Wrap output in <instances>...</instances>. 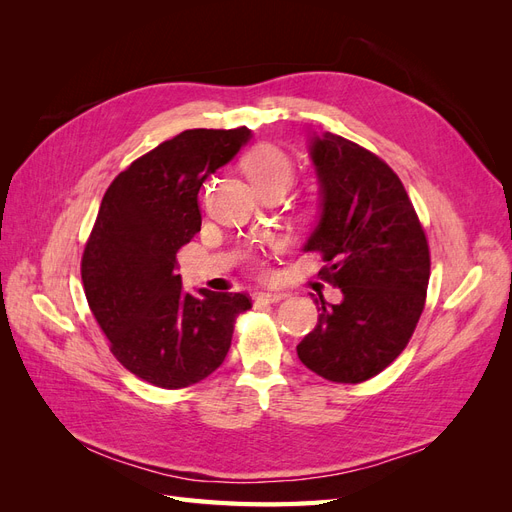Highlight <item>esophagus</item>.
<instances>
[{
  "instance_id": "esophagus-1",
  "label": "esophagus",
  "mask_w": 512,
  "mask_h": 512,
  "mask_svg": "<svg viewBox=\"0 0 512 512\" xmlns=\"http://www.w3.org/2000/svg\"><path fill=\"white\" fill-rule=\"evenodd\" d=\"M288 294L280 292V290H271V292H258L256 299L258 301H265V303H280L282 299H286Z\"/></svg>"
}]
</instances>
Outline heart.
<instances>
[{
	"label": "heart",
	"mask_w": 512,
	"mask_h": 512,
	"mask_svg": "<svg viewBox=\"0 0 512 512\" xmlns=\"http://www.w3.org/2000/svg\"><path fill=\"white\" fill-rule=\"evenodd\" d=\"M241 168L258 192L267 188L286 190L294 175V166L288 153L275 145H258L252 151H247Z\"/></svg>",
	"instance_id": "obj_1"
}]
</instances>
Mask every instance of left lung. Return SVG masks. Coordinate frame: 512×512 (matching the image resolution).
Returning a JSON list of instances; mask_svg holds the SVG:
<instances>
[{
	"instance_id": "obj_1",
	"label": "left lung",
	"mask_w": 512,
	"mask_h": 512,
	"mask_svg": "<svg viewBox=\"0 0 512 512\" xmlns=\"http://www.w3.org/2000/svg\"><path fill=\"white\" fill-rule=\"evenodd\" d=\"M320 215L303 250L327 262L320 275L342 290L322 297L301 363L331 382L378 376L410 342L429 284V245L404 183L374 153L333 132L309 136Z\"/></svg>"
}]
</instances>
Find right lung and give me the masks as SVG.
Here are the masks:
<instances>
[{"label":"right lung","instance_id":"1","mask_svg":"<svg viewBox=\"0 0 512 512\" xmlns=\"http://www.w3.org/2000/svg\"><path fill=\"white\" fill-rule=\"evenodd\" d=\"M252 130H185L132 162L106 190L81 262L85 297L117 361L160 389L211 376L230 348L241 292H185L179 247L200 230L198 190Z\"/></svg>","mask_w":512,"mask_h":512}]
</instances>
